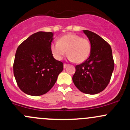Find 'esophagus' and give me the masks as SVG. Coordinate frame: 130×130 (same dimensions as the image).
Returning <instances> with one entry per match:
<instances>
[{
  "mask_svg": "<svg viewBox=\"0 0 130 130\" xmlns=\"http://www.w3.org/2000/svg\"><path fill=\"white\" fill-rule=\"evenodd\" d=\"M68 65H69V64H67V63H64L63 64V67H64V69H65V68L67 67L68 66Z\"/></svg>",
  "mask_w": 130,
  "mask_h": 130,
  "instance_id": "1",
  "label": "esophagus"
}]
</instances>
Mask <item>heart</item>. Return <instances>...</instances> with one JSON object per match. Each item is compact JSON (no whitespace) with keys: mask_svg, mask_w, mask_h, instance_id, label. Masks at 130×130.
<instances>
[{"mask_svg":"<svg viewBox=\"0 0 130 130\" xmlns=\"http://www.w3.org/2000/svg\"><path fill=\"white\" fill-rule=\"evenodd\" d=\"M50 50L55 58L61 60L66 52L69 59L76 63L86 61L91 52L90 41L75 34H68L58 40L57 43H52Z\"/></svg>","mask_w":130,"mask_h":130,"instance_id":"1","label":"heart"}]
</instances>
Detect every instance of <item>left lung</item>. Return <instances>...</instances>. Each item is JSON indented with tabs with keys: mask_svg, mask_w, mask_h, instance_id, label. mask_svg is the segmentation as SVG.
<instances>
[{
	"mask_svg": "<svg viewBox=\"0 0 130 130\" xmlns=\"http://www.w3.org/2000/svg\"><path fill=\"white\" fill-rule=\"evenodd\" d=\"M91 44L89 57L76 65L72 80L78 90L85 94H96L109 83L115 67L111 46L97 34L84 30Z\"/></svg>",
	"mask_w": 130,
	"mask_h": 130,
	"instance_id": "obj_1",
	"label": "left lung"
}]
</instances>
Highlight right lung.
<instances>
[{
    "label": "right lung",
    "mask_w": 130,
    "mask_h": 130,
    "mask_svg": "<svg viewBox=\"0 0 130 130\" xmlns=\"http://www.w3.org/2000/svg\"><path fill=\"white\" fill-rule=\"evenodd\" d=\"M53 34L34 33L18 46L13 70L17 84L23 92L38 96L48 92L55 84L63 63L55 60L50 50Z\"/></svg>",
    "instance_id": "1"
}]
</instances>
